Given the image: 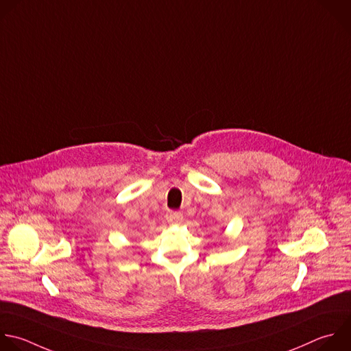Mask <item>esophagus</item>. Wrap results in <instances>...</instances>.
I'll use <instances>...</instances> for the list:
<instances>
[{
  "mask_svg": "<svg viewBox=\"0 0 351 351\" xmlns=\"http://www.w3.org/2000/svg\"><path fill=\"white\" fill-rule=\"evenodd\" d=\"M165 219L169 223H179V221L183 220V215L179 210H169V212H167Z\"/></svg>",
  "mask_w": 351,
  "mask_h": 351,
  "instance_id": "obj_1",
  "label": "esophagus"
}]
</instances>
